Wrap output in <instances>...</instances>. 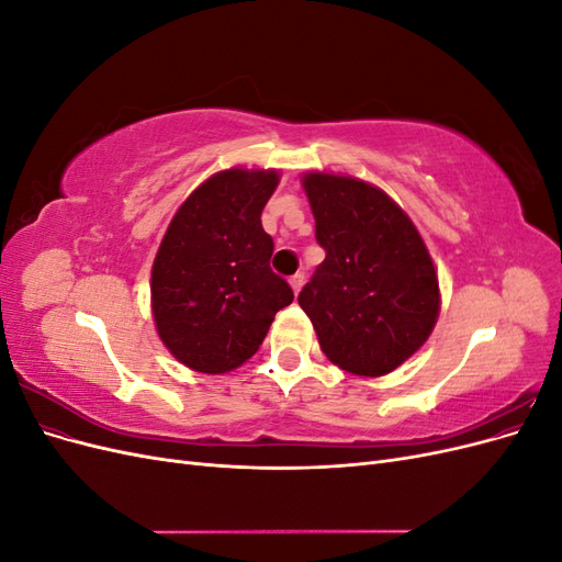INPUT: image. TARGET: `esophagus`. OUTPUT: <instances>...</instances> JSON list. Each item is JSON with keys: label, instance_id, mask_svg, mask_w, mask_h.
<instances>
[{"label": "esophagus", "instance_id": "obj_1", "mask_svg": "<svg viewBox=\"0 0 562 562\" xmlns=\"http://www.w3.org/2000/svg\"><path fill=\"white\" fill-rule=\"evenodd\" d=\"M304 285V274H302V271H297V274L295 277H291V288H293V293L297 295L300 293V288Z\"/></svg>", "mask_w": 562, "mask_h": 562}]
</instances>
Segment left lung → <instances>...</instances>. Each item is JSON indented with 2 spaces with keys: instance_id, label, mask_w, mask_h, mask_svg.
Masks as SVG:
<instances>
[{
  "instance_id": "8db88e82",
  "label": "left lung",
  "mask_w": 562,
  "mask_h": 562,
  "mask_svg": "<svg viewBox=\"0 0 562 562\" xmlns=\"http://www.w3.org/2000/svg\"><path fill=\"white\" fill-rule=\"evenodd\" d=\"M326 250L300 307L321 351L347 372L382 378L427 342L440 312L438 277L413 220L380 187L351 176L302 178Z\"/></svg>"
}]
</instances>
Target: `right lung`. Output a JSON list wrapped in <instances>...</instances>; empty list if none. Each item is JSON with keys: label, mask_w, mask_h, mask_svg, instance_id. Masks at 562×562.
<instances>
[{"label": "right lung", "mask_w": 562, "mask_h": 562, "mask_svg": "<svg viewBox=\"0 0 562 562\" xmlns=\"http://www.w3.org/2000/svg\"><path fill=\"white\" fill-rule=\"evenodd\" d=\"M279 171L229 168L201 182L168 225L151 265V314L166 349L223 375L260 349L293 291L269 267L262 209Z\"/></svg>", "instance_id": "right-lung-1"}]
</instances>
